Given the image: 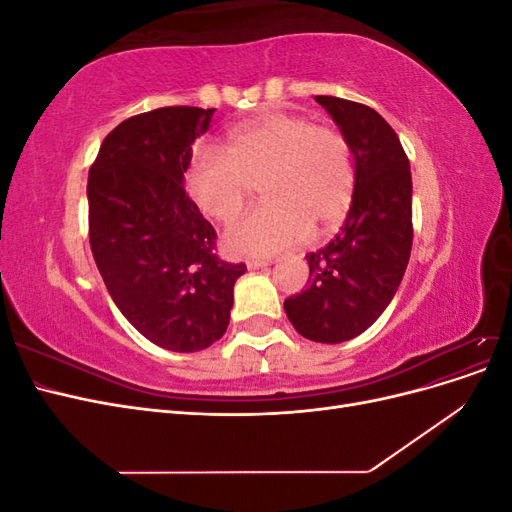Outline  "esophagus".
Here are the masks:
<instances>
[{
    "label": "esophagus",
    "instance_id": "obj_1",
    "mask_svg": "<svg viewBox=\"0 0 512 512\" xmlns=\"http://www.w3.org/2000/svg\"><path fill=\"white\" fill-rule=\"evenodd\" d=\"M273 260H269V258H250L247 260V269H265V267H269Z\"/></svg>",
    "mask_w": 512,
    "mask_h": 512
}]
</instances>
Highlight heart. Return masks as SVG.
Segmentation results:
<instances>
[{
    "instance_id": "b5f03b06",
    "label": "heart",
    "mask_w": 512,
    "mask_h": 512,
    "mask_svg": "<svg viewBox=\"0 0 512 512\" xmlns=\"http://www.w3.org/2000/svg\"><path fill=\"white\" fill-rule=\"evenodd\" d=\"M260 181L267 203L226 230L237 256H271L303 243L346 218L356 188V166L346 138L284 111L247 119L226 134L224 149L196 145L185 188L198 209L232 222L245 205L250 181Z\"/></svg>"
}]
</instances>
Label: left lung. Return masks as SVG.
<instances>
[{"label": "left lung", "mask_w": 512, "mask_h": 512, "mask_svg": "<svg viewBox=\"0 0 512 512\" xmlns=\"http://www.w3.org/2000/svg\"><path fill=\"white\" fill-rule=\"evenodd\" d=\"M348 141L356 188L346 220L318 252L307 254L305 290L284 301L305 339L342 344L374 324L404 280L412 250V175L395 130L374 108L316 96Z\"/></svg>", "instance_id": "left-lung-1"}]
</instances>
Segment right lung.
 <instances>
[{"label": "right lung", "mask_w": 512, "mask_h": 512, "mask_svg": "<svg viewBox=\"0 0 512 512\" xmlns=\"http://www.w3.org/2000/svg\"><path fill=\"white\" fill-rule=\"evenodd\" d=\"M213 113L164 106L130 117L89 168V243L102 280L132 327L173 352L218 342L247 271L215 256V230L183 188Z\"/></svg>", "instance_id": "add662e5"}]
</instances>
